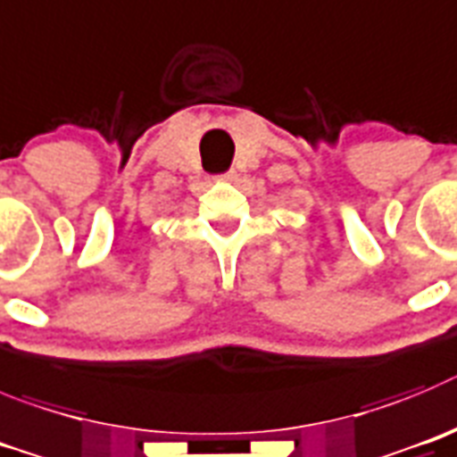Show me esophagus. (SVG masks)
I'll use <instances>...</instances> for the list:
<instances>
[{"label": "esophagus", "instance_id": "34e87169", "mask_svg": "<svg viewBox=\"0 0 457 457\" xmlns=\"http://www.w3.org/2000/svg\"><path fill=\"white\" fill-rule=\"evenodd\" d=\"M219 179H223V182H234V179H237V170H225V172H220Z\"/></svg>", "mask_w": 457, "mask_h": 457}]
</instances>
